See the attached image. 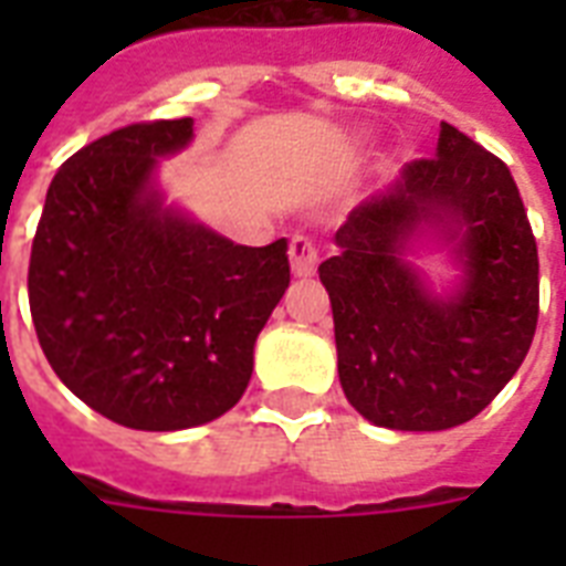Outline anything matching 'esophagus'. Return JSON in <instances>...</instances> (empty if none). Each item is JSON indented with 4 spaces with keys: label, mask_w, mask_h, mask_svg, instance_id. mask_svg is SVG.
Listing matches in <instances>:
<instances>
[{
    "label": "esophagus",
    "mask_w": 566,
    "mask_h": 566,
    "mask_svg": "<svg viewBox=\"0 0 566 566\" xmlns=\"http://www.w3.org/2000/svg\"><path fill=\"white\" fill-rule=\"evenodd\" d=\"M317 247L308 238L291 240V270L296 279H311L317 273Z\"/></svg>",
    "instance_id": "esophagus-1"
}]
</instances>
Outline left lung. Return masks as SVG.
Here are the masks:
<instances>
[{"label":"left lung","instance_id":"1","mask_svg":"<svg viewBox=\"0 0 566 566\" xmlns=\"http://www.w3.org/2000/svg\"><path fill=\"white\" fill-rule=\"evenodd\" d=\"M319 264L335 314L337 376L364 420L443 431L509 385L537 326V247L496 155L440 123L431 161L405 164L364 199ZM420 248L453 270L430 279Z\"/></svg>","mask_w":566,"mask_h":566}]
</instances>
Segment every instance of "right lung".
<instances>
[{"instance_id":"obj_1","label":"right lung","mask_w":566,"mask_h":566,"mask_svg":"<svg viewBox=\"0 0 566 566\" xmlns=\"http://www.w3.org/2000/svg\"><path fill=\"white\" fill-rule=\"evenodd\" d=\"M190 140L185 117L84 146L55 172L31 243L29 305L46 361L126 429H193L234 408L291 284L284 238L240 247L167 202L161 161Z\"/></svg>"}]
</instances>
